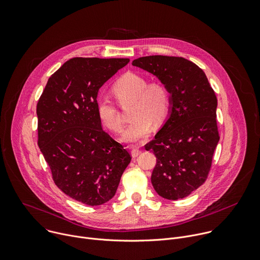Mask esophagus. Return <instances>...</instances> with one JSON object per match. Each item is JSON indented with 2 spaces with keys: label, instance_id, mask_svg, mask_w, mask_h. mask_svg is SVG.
<instances>
[{
  "label": "esophagus",
  "instance_id": "esophagus-1",
  "mask_svg": "<svg viewBox=\"0 0 260 260\" xmlns=\"http://www.w3.org/2000/svg\"><path fill=\"white\" fill-rule=\"evenodd\" d=\"M141 153V150L140 149H138V148H133L132 150H131V155L133 158H136V157H138V155Z\"/></svg>",
  "mask_w": 260,
  "mask_h": 260
}]
</instances>
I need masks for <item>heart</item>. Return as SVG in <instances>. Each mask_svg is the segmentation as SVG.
<instances>
[{
	"instance_id": "obj_1",
	"label": "heart",
	"mask_w": 260,
	"mask_h": 260,
	"mask_svg": "<svg viewBox=\"0 0 260 260\" xmlns=\"http://www.w3.org/2000/svg\"><path fill=\"white\" fill-rule=\"evenodd\" d=\"M112 92L121 107L130 106L129 118L132 121L121 135L125 143L142 141L148 136L151 124L159 126L168 116L170 95L160 82L147 83L142 76L128 72L115 82ZM97 114L102 125L112 132L122 130V119L111 99L102 97L98 100Z\"/></svg>"
}]
</instances>
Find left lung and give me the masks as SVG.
<instances>
[{
	"label": "left lung",
	"instance_id": "left-lung-1",
	"mask_svg": "<svg viewBox=\"0 0 260 260\" xmlns=\"http://www.w3.org/2000/svg\"><path fill=\"white\" fill-rule=\"evenodd\" d=\"M132 66L157 77L170 93L168 119L145 145L157 157L151 184L164 199L185 198L211 168L219 141L216 95L203 70L183 57L145 56Z\"/></svg>",
	"mask_w": 260,
	"mask_h": 260
}]
</instances>
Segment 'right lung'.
<instances>
[{
	"instance_id": "obj_1",
	"label": "right lung",
	"mask_w": 260,
	"mask_h": 260,
	"mask_svg": "<svg viewBox=\"0 0 260 260\" xmlns=\"http://www.w3.org/2000/svg\"><path fill=\"white\" fill-rule=\"evenodd\" d=\"M130 60H68L52 75L38 101V145L55 184L89 206L110 201L131 161L130 153L101 127L97 95Z\"/></svg>"
}]
</instances>
